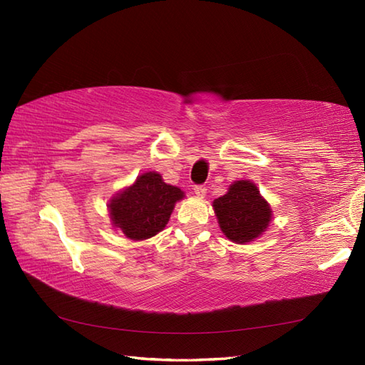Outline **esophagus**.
I'll return each mask as SVG.
<instances>
[{"instance_id": "34e87169", "label": "esophagus", "mask_w": 365, "mask_h": 365, "mask_svg": "<svg viewBox=\"0 0 365 365\" xmlns=\"http://www.w3.org/2000/svg\"><path fill=\"white\" fill-rule=\"evenodd\" d=\"M193 193H195L197 197H201V200H202V197H205V195H207V189H205L204 185H195V187H193Z\"/></svg>"}]
</instances>
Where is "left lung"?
<instances>
[{
	"label": "left lung",
	"mask_w": 365,
	"mask_h": 365,
	"mask_svg": "<svg viewBox=\"0 0 365 365\" xmlns=\"http://www.w3.org/2000/svg\"><path fill=\"white\" fill-rule=\"evenodd\" d=\"M220 231L235 244L245 245L268 230L272 210L250 180L235 181L228 192L213 201Z\"/></svg>",
	"instance_id": "obj_1"
}]
</instances>
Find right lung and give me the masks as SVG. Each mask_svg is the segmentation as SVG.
<instances>
[{
  "label": "right lung",
  "instance_id": "right-lung-1",
  "mask_svg": "<svg viewBox=\"0 0 365 365\" xmlns=\"http://www.w3.org/2000/svg\"><path fill=\"white\" fill-rule=\"evenodd\" d=\"M184 196L180 187L164 182L158 172H145L109 200L108 212L113 225L128 239L145 240L164 230L175 204Z\"/></svg>",
  "mask_w": 365,
  "mask_h": 365
}]
</instances>
